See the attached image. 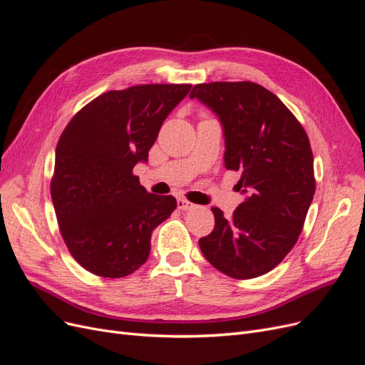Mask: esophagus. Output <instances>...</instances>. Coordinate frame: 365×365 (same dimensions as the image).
I'll list each match as a JSON object with an SVG mask.
<instances>
[{"instance_id": "obj_1", "label": "esophagus", "mask_w": 365, "mask_h": 365, "mask_svg": "<svg viewBox=\"0 0 365 365\" xmlns=\"http://www.w3.org/2000/svg\"><path fill=\"white\" fill-rule=\"evenodd\" d=\"M195 207L196 205L193 202H190V201H187L185 197H180V200H178V208L180 210H192Z\"/></svg>"}]
</instances>
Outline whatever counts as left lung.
Listing matches in <instances>:
<instances>
[{"instance_id": "obj_1", "label": "left lung", "mask_w": 365, "mask_h": 365, "mask_svg": "<svg viewBox=\"0 0 365 365\" xmlns=\"http://www.w3.org/2000/svg\"><path fill=\"white\" fill-rule=\"evenodd\" d=\"M190 97L219 115L225 169L240 172L236 189L248 193L230 219L212 207L215 228L200 239V248L228 277H259L294 248L314 200L309 137L280 98L259 83H197Z\"/></svg>"}]
</instances>
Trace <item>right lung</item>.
Returning <instances> with one entry per match:
<instances>
[{
	"label": "right lung",
	"instance_id": "right-lung-1",
	"mask_svg": "<svg viewBox=\"0 0 365 365\" xmlns=\"http://www.w3.org/2000/svg\"><path fill=\"white\" fill-rule=\"evenodd\" d=\"M190 88L148 83L106 91L61 134L51 200L65 245L86 271L120 279L148 260L152 231L176 200L148 193L132 169L148 161L163 121Z\"/></svg>",
	"mask_w": 365,
	"mask_h": 365
}]
</instances>
